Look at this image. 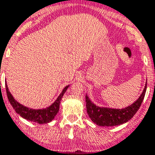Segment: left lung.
I'll return each instance as SVG.
<instances>
[{
  "mask_svg": "<svg viewBox=\"0 0 155 155\" xmlns=\"http://www.w3.org/2000/svg\"><path fill=\"white\" fill-rule=\"evenodd\" d=\"M147 83L146 82L143 91L140 97L132 104L121 109L97 106L86 94V106L89 117L94 124L102 127L120 125L128 122L133 117L141 106L147 91Z\"/></svg>",
  "mask_w": 155,
  "mask_h": 155,
  "instance_id": "8db88e82",
  "label": "left lung"
}]
</instances>
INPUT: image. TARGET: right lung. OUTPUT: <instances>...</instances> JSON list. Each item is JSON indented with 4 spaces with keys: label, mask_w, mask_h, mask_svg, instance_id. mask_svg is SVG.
Instances as JSON below:
<instances>
[{
    "label": "right lung",
    "mask_w": 155,
    "mask_h": 155,
    "mask_svg": "<svg viewBox=\"0 0 155 155\" xmlns=\"http://www.w3.org/2000/svg\"><path fill=\"white\" fill-rule=\"evenodd\" d=\"M5 85H6V92H7L8 98L9 102L11 103L12 106L13 107L15 111L24 119L28 120L30 121L36 122L38 124H47L49 122L52 121V120L54 119V117L59 111L60 103H61V101L62 99V97L68 90V88L69 87V85L66 86L63 89L61 93L60 94L58 98L49 106L44 108V109L35 110V109H31V108L23 106L19 102H18L14 98L11 92L9 91L7 84Z\"/></svg>",
    "instance_id": "obj_1"
}]
</instances>
